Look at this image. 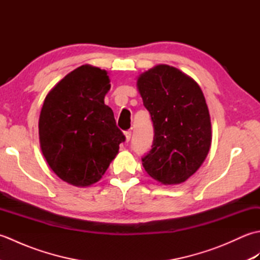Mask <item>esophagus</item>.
<instances>
[{"label": "esophagus", "mask_w": 260, "mask_h": 260, "mask_svg": "<svg viewBox=\"0 0 260 260\" xmlns=\"http://www.w3.org/2000/svg\"><path fill=\"white\" fill-rule=\"evenodd\" d=\"M131 136H132V132L131 131H127L125 132V141L126 143H128L131 140Z\"/></svg>", "instance_id": "34e87169"}]
</instances>
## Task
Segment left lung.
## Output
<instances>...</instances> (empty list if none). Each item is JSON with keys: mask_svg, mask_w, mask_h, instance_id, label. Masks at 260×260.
Listing matches in <instances>:
<instances>
[{"mask_svg": "<svg viewBox=\"0 0 260 260\" xmlns=\"http://www.w3.org/2000/svg\"><path fill=\"white\" fill-rule=\"evenodd\" d=\"M136 86L154 126L152 150L142 158L143 167L162 184L183 183L201 167L211 146V119L201 88L168 64L141 74Z\"/></svg>", "mask_w": 260, "mask_h": 260, "instance_id": "1", "label": "left lung"}]
</instances>
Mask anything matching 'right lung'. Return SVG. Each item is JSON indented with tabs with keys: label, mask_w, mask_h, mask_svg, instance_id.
<instances>
[{
	"label": "right lung",
	"mask_w": 260,
	"mask_h": 260,
	"mask_svg": "<svg viewBox=\"0 0 260 260\" xmlns=\"http://www.w3.org/2000/svg\"><path fill=\"white\" fill-rule=\"evenodd\" d=\"M106 70L82 64L60 80L43 102L39 118L41 152L62 181L90 186L103 178L125 136L105 105Z\"/></svg>",
	"instance_id": "add662e5"
}]
</instances>
